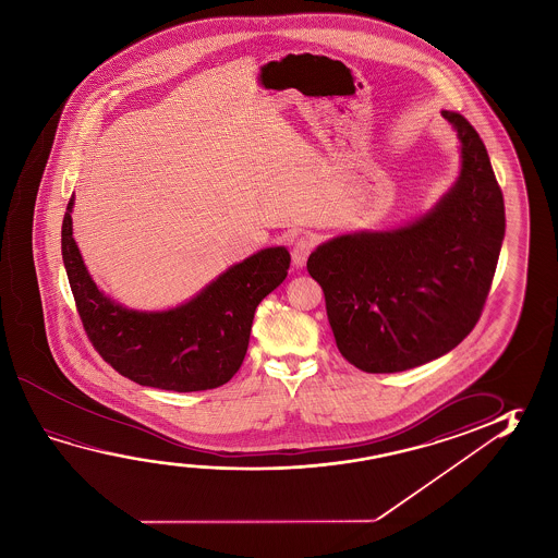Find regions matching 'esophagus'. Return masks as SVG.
Here are the masks:
<instances>
[{
    "label": "esophagus",
    "mask_w": 558,
    "mask_h": 558,
    "mask_svg": "<svg viewBox=\"0 0 558 558\" xmlns=\"http://www.w3.org/2000/svg\"><path fill=\"white\" fill-rule=\"evenodd\" d=\"M313 239L311 238H298L293 241L292 247V260L293 265L298 266V268H302L307 263V258H310L311 251H313Z\"/></svg>",
    "instance_id": "obj_1"
}]
</instances>
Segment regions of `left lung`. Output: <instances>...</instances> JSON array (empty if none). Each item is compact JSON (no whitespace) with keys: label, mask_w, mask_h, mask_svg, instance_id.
<instances>
[{"label":"left lung","mask_w":558,"mask_h":558,"mask_svg":"<svg viewBox=\"0 0 558 558\" xmlns=\"http://www.w3.org/2000/svg\"><path fill=\"white\" fill-rule=\"evenodd\" d=\"M461 142L456 184L418 220L330 239L307 260L340 354L367 374L428 364L475 329L502 248L500 186L476 130L441 110Z\"/></svg>","instance_id":"left-lung-1"}]
</instances>
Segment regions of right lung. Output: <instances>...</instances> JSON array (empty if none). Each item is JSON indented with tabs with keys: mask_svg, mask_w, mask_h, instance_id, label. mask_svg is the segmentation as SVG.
<instances>
[{
	"mask_svg": "<svg viewBox=\"0 0 558 558\" xmlns=\"http://www.w3.org/2000/svg\"><path fill=\"white\" fill-rule=\"evenodd\" d=\"M72 208L74 196L62 223V258L83 329L102 360L132 381L165 391L228 384L247 354L256 305L288 276V248H263L229 266L173 310H129L93 282L75 245Z\"/></svg>",
	"mask_w": 558,
	"mask_h": 558,
	"instance_id": "right-lung-1",
	"label": "right lung"
}]
</instances>
